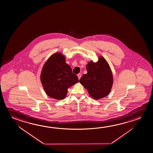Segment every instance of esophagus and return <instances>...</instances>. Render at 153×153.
Instances as JSON below:
<instances>
[{"label":"esophagus","mask_w":153,"mask_h":153,"mask_svg":"<svg viewBox=\"0 0 153 153\" xmlns=\"http://www.w3.org/2000/svg\"><path fill=\"white\" fill-rule=\"evenodd\" d=\"M78 78V79H80V78L82 77V74H78L77 75Z\"/></svg>","instance_id":"obj_1"}]
</instances>
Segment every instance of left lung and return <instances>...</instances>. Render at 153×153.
I'll return each instance as SVG.
<instances>
[{
	"label": "left lung",
	"mask_w": 153,
	"mask_h": 153,
	"mask_svg": "<svg viewBox=\"0 0 153 153\" xmlns=\"http://www.w3.org/2000/svg\"><path fill=\"white\" fill-rule=\"evenodd\" d=\"M88 73L80 78L79 82L87 89L89 94L95 100L109 94L113 83V75L108 62L99 56L97 62L92 61L86 65Z\"/></svg>",
	"instance_id": "obj_1"
}]
</instances>
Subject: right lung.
Segmentation results:
<instances>
[{"instance_id": "1", "label": "right lung", "mask_w": 153, "mask_h": 153, "mask_svg": "<svg viewBox=\"0 0 153 153\" xmlns=\"http://www.w3.org/2000/svg\"><path fill=\"white\" fill-rule=\"evenodd\" d=\"M40 80L46 93L56 100L65 98L68 88L79 82L70 65L65 63V56L60 53L54 54L46 62Z\"/></svg>"}]
</instances>
